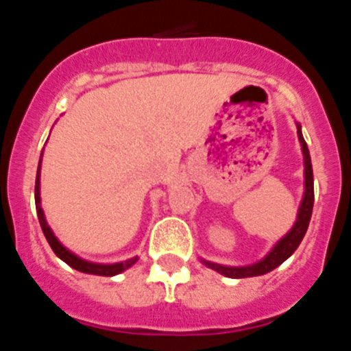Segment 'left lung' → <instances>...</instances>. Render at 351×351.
Returning a JSON list of instances; mask_svg holds the SVG:
<instances>
[{
  "instance_id": "1",
  "label": "left lung",
  "mask_w": 351,
  "mask_h": 351,
  "mask_svg": "<svg viewBox=\"0 0 351 351\" xmlns=\"http://www.w3.org/2000/svg\"><path fill=\"white\" fill-rule=\"evenodd\" d=\"M297 135H299L300 147H302V156H304V195L300 200L299 213H297V219L293 226L290 228L285 237H281L278 243L274 244L267 255L263 256L258 262L251 263V265H243V267H230V265H221V263H214L209 260H204L202 263L207 265L213 271L219 272V274L226 276V278H234V280H241V278H253V276H262L267 272L274 271L276 267H280L281 263L287 258L293 255V251L299 247L300 241L306 235V230L309 226V219H311L313 213V204H315V186H313V165H311V156H309V149L306 141L300 132V125L297 123Z\"/></svg>"
}]
</instances>
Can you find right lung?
<instances>
[{
  "mask_svg": "<svg viewBox=\"0 0 351 351\" xmlns=\"http://www.w3.org/2000/svg\"><path fill=\"white\" fill-rule=\"evenodd\" d=\"M40 167H42V158L38 161V170H36V182H35V204H36V214H38V221L42 226L43 235L47 239V243L51 244L52 251L56 253V256H60L64 263H68L71 269H75L79 272H86V274H95V276H116L125 272L126 269H130L133 263L137 262L138 256H133V258L125 260V262H116V263H96V262H88V260L80 258L75 253H71L68 247H64L60 243V239L56 237L52 228L49 226L47 219H45V214L42 209V198H40Z\"/></svg>",
  "mask_w": 351,
  "mask_h": 351,
  "instance_id": "right-lung-1",
  "label": "right lung"
}]
</instances>
